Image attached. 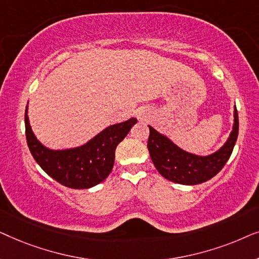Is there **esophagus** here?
I'll use <instances>...</instances> for the list:
<instances>
[{"instance_id":"1","label":"esophagus","mask_w":259,"mask_h":259,"mask_svg":"<svg viewBox=\"0 0 259 259\" xmlns=\"http://www.w3.org/2000/svg\"><path fill=\"white\" fill-rule=\"evenodd\" d=\"M138 116H140V119H143V118H144V116H143V115H141V114H140V113H139V114H138Z\"/></svg>"}]
</instances>
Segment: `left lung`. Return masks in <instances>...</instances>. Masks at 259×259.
I'll return each instance as SVG.
<instances>
[{"instance_id": "left-lung-1", "label": "left lung", "mask_w": 259, "mask_h": 259, "mask_svg": "<svg viewBox=\"0 0 259 259\" xmlns=\"http://www.w3.org/2000/svg\"><path fill=\"white\" fill-rule=\"evenodd\" d=\"M238 113L233 109L232 131L224 145L213 153L200 155L183 150L167 136L148 125L147 148L158 172L169 182L182 185H197L213 178L224 167L238 137Z\"/></svg>"}]
</instances>
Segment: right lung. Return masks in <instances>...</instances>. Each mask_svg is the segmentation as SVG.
Masks as SVG:
<instances>
[{
    "instance_id": "1",
    "label": "right lung",
    "mask_w": 259,
    "mask_h": 259,
    "mask_svg": "<svg viewBox=\"0 0 259 259\" xmlns=\"http://www.w3.org/2000/svg\"><path fill=\"white\" fill-rule=\"evenodd\" d=\"M137 121L131 118L106 127L81 146L53 150L46 147L31 130L28 105L24 114L27 144L35 161L61 185L77 190L91 189L107 178L114 165L116 146Z\"/></svg>"
}]
</instances>
